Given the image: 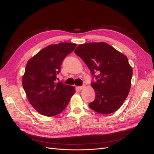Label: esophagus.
<instances>
[{
  "label": "esophagus",
  "mask_w": 154,
  "mask_h": 154,
  "mask_svg": "<svg viewBox=\"0 0 154 154\" xmlns=\"http://www.w3.org/2000/svg\"><path fill=\"white\" fill-rule=\"evenodd\" d=\"M85 87V85H82V86H78V88H79V89H80V90L83 89V88H84Z\"/></svg>",
  "instance_id": "esophagus-1"
}]
</instances>
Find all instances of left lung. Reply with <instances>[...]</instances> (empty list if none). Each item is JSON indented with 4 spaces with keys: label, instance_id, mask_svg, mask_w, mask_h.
Instances as JSON below:
<instances>
[{
    "label": "left lung",
    "instance_id": "1",
    "mask_svg": "<svg viewBox=\"0 0 154 154\" xmlns=\"http://www.w3.org/2000/svg\"><path fill=\"white\" fill-rule=\"evenodd\" d=\"M74 53L96 79L91 83L95 100L88 106L97 113L114 112L123 103L131 87L132 69L127 57L105 42L80 44Z\"/></svg>",
    "mask_w": 154,
    "mask_h": 154
}]
</instances>
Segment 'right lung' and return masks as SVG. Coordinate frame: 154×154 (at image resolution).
<instances>
[{
    "mask_svg": "<svg viewBox=\"0 0 154 154\" xmlns=\"http://www.w3.org/2000/svg\"><path fill=\"white\" fill-rule=\"evenodd\" d=\"M76 45L67 42L48 45L27 63L22 85L30 104L42 115L61 113L75 93L74 87L56 80L63 60Z\"/></svg>",
    "mask_w": 154,
    "mask_h": 154,
    "instance_id": "obj_1",
    "label": "right lung"
}]
</instances>
